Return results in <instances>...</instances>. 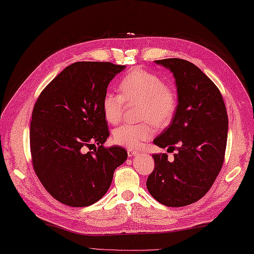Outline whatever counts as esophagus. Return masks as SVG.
Here are the masks:
<instances>
[{"label":"esophagus","instance_id":"34e87169","mask_svg":"<svg viewBox=\"0 0 254 254\" xmlns=\"http://www.w3.org/2000/svg\"><path fill=\"white\" fill-rule=\"evenodd\" d=\"M138 154L137 150H134V149H127V155L128 157H134V156H136Z\"/></svg>","mask_w":254,"mask_h":254}]
</instances>
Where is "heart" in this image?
I'll list each match as a JSON object with an SVG mask.
<instances>
[{"mask_svg": "<svg viewBox=\"0 0 254 254\" xmlns=\"http://www.w3.org/2000/svg\"><path fill=\"white\" fill-rule=\"evenodd\" d=\"M121 95L105 94L101 108L105 120L109 124L120 122L128 105L139 104L138 124H123L113 131V142L120 146L136 149L152 138L155 133L154 124L164 127L174 119L178 98L175 89L165 85L157 74L143 68H133L120 80Z\"/></svg>", "mask_w": 254, "mask_h": 254, "instance_id": "b5f03b06", "label": "heart"}]
</instances>
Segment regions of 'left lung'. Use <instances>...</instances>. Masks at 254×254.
I'll list each match as a JSON object with an SVG mask.
<instances>
[{
    "instance_id": "obj_1",
    "label": "left lung",
    "mask_w": 254,
    "mask_h": 254,
    "mask_svg": "<svg viewBox=\"0 0 254 254\" xmlns=\"http://www.w3.org/2000/svg\"><path fill=\"white\" fill-rule=\"evenodd\" d=\"M174 75L178 107L169 127L154 139L160 148L177 149L153 155L155 169L146 187L156 201L169 207L192 204L213 186L224 163L228 116L219 89L201 69L182 59L155 61Z\"/></svg>"
}]
</instances>
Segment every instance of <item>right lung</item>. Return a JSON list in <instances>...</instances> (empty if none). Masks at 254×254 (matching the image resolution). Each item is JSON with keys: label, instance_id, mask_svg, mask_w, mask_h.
Here are the masks:
<instances>
[{"label": "right lung", "instance_id": "right-lung-1", "mask_svg": "<svg viewBox=\"0 0 254 254\" xmlns=\"http://www.w3.org/2000/svg\"><path fill=\"white\" fill-rule=\"evenodd\" d=\"M126 65L75 62L42 90L32 110L30 152L42 186L68 206L84 207L105 195L113 172L127 158L109 137L101 102L108 85ZM97 144L93 152L86 148Z\"/></svg>", "mask_w": 254, "mask_h": 254}]
</instances>
